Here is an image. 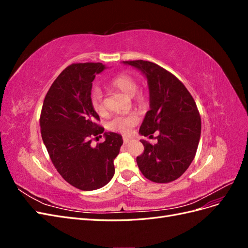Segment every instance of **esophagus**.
Masks as SVG:
<instances>
[{"label":"esophagus","instance_id":"obj_1","mask_svg":"<svg viewBox=\"0 0 248 248\" xmlns=\"http://www.w3.org/2000/svg\"><path fill=\"white\" fill-rule=\"evenodd\" d=\"M130 140H131L128 139V138H126V137L123 138V142H124V144H128V142H129Z\"/></svg>","mask_w":248,"mask_h":248}]
</instances>
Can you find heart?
<instances>
[{"mask_svg": "<svg viewBox=\"0 0 248 248\" xmlns=\"http://www.w3.org/2000/svg\"><path fill=\"white\" fill-rule=\"evenodd\" d=\"M110 85L121 91L125 95L132 97L138 102L139 106L144 107L147 103V96L142 92H137L138 81L128 74H119L110 81ZM90 101L94 110L98 115H104L107 111L106 101H104L103 91L99 87H95L90 94ZM139 123V117L136 112H128L124 115H117L108 122V128L112 131H117L123 134H129L134 126Z\"/></svg>", "mask_w": 248, "mask_h": 248, "instance_id": "1", "label": "heart"}]
</instances>
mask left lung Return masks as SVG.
<instances>
[{
    "label": "left lung",
    "mask_w": 248,
    "mask_h": 248,
    "mask_svg": "<svg viewBox=\"0 0 248 248\" xmlns=\"http://www.w3.org/2000/svg\"><path fill=\"white\" fill-rule=\"evenodd\" d=\"M145 74L150 92V110L140 133L153 137L157 144L141 140L144 153L137 157L141 174L155 183H169L181 177L197 153L201 117L191 94L174 74L159 65L142 60L123 61Z\"/></svg>",
    "instance_id": "left-lung-1"
}]
</instances>
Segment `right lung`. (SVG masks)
Instances as JSON below:
<instances>
[{"label": "right lung", "mask_w": 248, "mask_h": 248, "mask_svg": "<svg viewBox=\"0 0 248 248\" xmlns=\"http://www.w3.org/2000/svg\"><path fill=\"white\" fill-rule=\"evenodd\" d=\"M104 69L102 63L71 64L52 82L41 109V137L51 162L80 190L98 189L110 181L123 144L120 134L108 132L103 142L91 146L104 131L90 101L92 81Z\"/></svg>", "instance_id": "obj_1"}]
</instances>
